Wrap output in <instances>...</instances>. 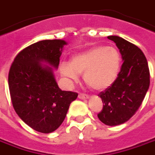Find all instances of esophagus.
Here are the masks:
<instances>
[{
	"label": "esophagus",
	"instance_id": "1",
	"mask_svg": "<svg viewBox=\"0 0 155 155\" xmlns=\"http://www.w3.org/2000/svg\"><path fill=\"white\" fill-rule=\"evenodd\" d=\"M78 97H79L80 99H87V98H89V95L85 94V93H80Z\"/></svg>",
	"mask_w": 155,
	"mask_h": 155
}]
</instances>
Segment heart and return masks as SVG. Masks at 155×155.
I'll return each instance as SVG.
<instances>
[{"label": "heart", "instance_id": "1", "mask_svg": "<svg viewBox=\"0 0 155 155\" xmlns=\"http://www.w3.org/2000/svg\"><path fill=\"white\" fill-rule=\"evenodd\" d=\"M121 63V54L116 48L96 46L74 55L70 63H61L60 71L72 81H77L78 74H84V81L89 86L104 90L116 81Z\"/></svg>", "mask_w": 155, "mask_h": 155}]
</instances>
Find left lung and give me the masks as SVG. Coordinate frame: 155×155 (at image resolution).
<instances>
[{"instance_id":"1","label":"left lung","mask_w":155,"mask_h":155,"mask_svg":"<svg viewBox=\"0 0 155 155\" xmlns=\"http://www.w3.org/2000/svg\"><path fill=\"white\" fill-rule=\"evenodd\" d=\"M118 48L123 60L116 81L100 96L103 103L98 118L106 125L127 122L141 106L150 83L149 69L144 54L135 44L118 36H108Z\"/></svg>"}]
</instances>
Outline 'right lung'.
I'll return each instance as SVG.
<instances>
[{
	"label": "right lung",
	"mask_w": 155,
	"mask_h": 155,
	"mask_svg": "<svg viewBox=\"0 0 155 155\" xmlns=\"http://www.w3.org/2000/svg\"><path fill=\"white\" fill-rule=\"evenodd\" d=\"M65 41L43 40L19 52L10 67L8 85L13 108L19 117L35 131L49 134L65 118L78 93L61 91L48 62L58 68Z\"/></svg>",
	"instance_id": "obj_1"
}]
</instances>
